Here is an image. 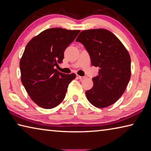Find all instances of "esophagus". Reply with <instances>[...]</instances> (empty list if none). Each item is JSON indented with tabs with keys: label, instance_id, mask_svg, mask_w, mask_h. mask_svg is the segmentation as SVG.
<instances>
[{
	"label": "esophagus",
	"instance_id": "34e87169",
	"mask_svg": "<svg viewBox=\"0 0 151 151\" xmlns=\"http://www.w3.org/2000/svg\"><path fill=\"white\" fill-rule=\"evenodd\" d=\"M77 78L78 79H80V80H83V79L85 78V77H84V76H78V75H77Z\"/></svg>",
	"mask_w": 151,
	"mask_h": 151
}]
</instances>
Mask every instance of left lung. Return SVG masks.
<instances>
[{"mask_svg":"<svg viewBox=\"0 0 151 151\" xmlns=\"http://www.w3.org/2000/svg\"><path fill=\"white\" fill-rule=\"evenodd\" d=\"M82 44L91 65L99 68L92 78L93 86L86 91L87 99L95 107L104 108L117 101L131 78V58L121 42L105 29L83 30L76 38Z\"/></svg>","mask_w":151,"mask_h":151,"instance_id":"1","label":"left lung"}]
</instances>
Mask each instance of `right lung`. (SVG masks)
<instances>
[{
  "label": "right lung",
  "mask_w": 151,
  "mask_h": 151,
  "mask_svg": "<svg viewBox=\"0 0 151 151\" xmlns=\"http://www.w3.org/2000/svg\"><path fill=\"white\" fill-rule=\"evenodd\" d=\"M80 32L61 28L47 29L26 45L20 62L21 81L38 106L52 109L64 99L76 74L61 73L54 67L62 63L64 51Z\"/></svg>",
  "instance_id": "add662e5"
}]
</instances>
